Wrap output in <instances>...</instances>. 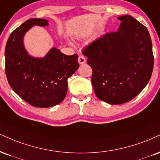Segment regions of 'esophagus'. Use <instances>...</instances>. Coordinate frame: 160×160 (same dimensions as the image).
<instances>
[{
  "label": "esophagus",
  "instance_id": "34e87169",
  "mask_svg": "<svg viewBox=\"0 0 160 160\" xmlns=\"http://www.w3.org/2000/svg\"><path fill=\"white\" fill-rule=\"evenodd\" d=\"M86 59L85 57H83V56H82V55L79 56V57H78V62L80 63V65L84 64V63L86 62Z\"/></svg>",
  "mask_w": 160,
  "mask_h": 160
}]
</instances>
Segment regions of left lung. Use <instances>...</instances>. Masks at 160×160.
Instances as JSON below:
<instances>
[{"mask_svg": "<svg viewBox=\"0 0 160 160\" xmlns=\"http://www.w3.org/2000/svg\"><path fill=\"white\" fill-rule=\"evenodd\" d=\"M116 32H107L82 51L92 69L96 96L109 104H122L138 95L153 68L151 38L146 27L123 15Z\"/></svg>", "mask_w": 160, "mask_h": 160, "instance_id": "1", "label": "left lung"}]
</instances>
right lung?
Returning a JSON list of instances; mask_svg holds the SVG:
<instances>
[{
    "label": "right lung",
    "instance_id": "add662e5",
    "mask_svg": "<svg viewBox=\"0 0 160 160\" xmlns=\"http://www.w3.org/2000/svg\"><path fill=\"white\" fill-rule=\"evenodd\" d=\"M48 21L31 18L10 34L5 49V72L9 86L29 104L40 108L61 103L68 91V78L79 68L78 55L67 56L53 48L43 58L28 54L23 38L34 25Z\"/></svg>",
    "mask_w": 160,
    "mask_h": 160
}]
</instances>
